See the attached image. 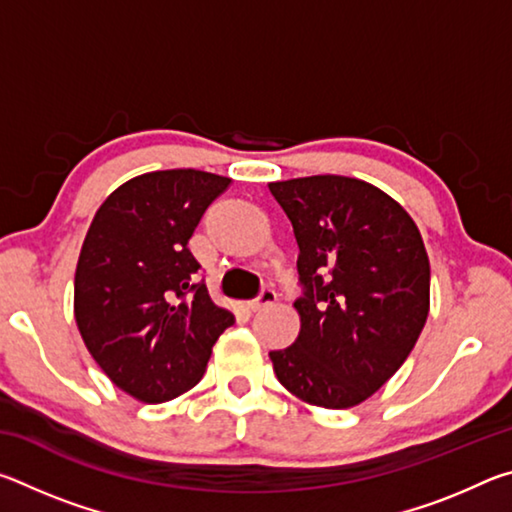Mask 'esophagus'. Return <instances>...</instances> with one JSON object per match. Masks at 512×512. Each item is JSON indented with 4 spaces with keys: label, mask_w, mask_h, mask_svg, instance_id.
Segmentation results:
<instances>
[{
    "label": "esophagus",
    "mask_w": 512,
    "mask_h": 512,
    "mask_svg": "<svg viewBox=\"0 0 512 512\" xmlns=\"http://www.w3.org/2000/svg\"><path fill=\"white\" fill-rule=\"evenodd\" d=\"M275 300H277V293L273 289H264L262 293H259V298H255L253 302H248V309L250 311H259V309H264L268 305H273Z\"/></svg>",
    "instance_id": "esophagus-1"
}]
</instances>
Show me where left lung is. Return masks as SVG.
<instances>
[{"instance_id":"obj_1","label":"left lung","mask_w":512,"mask_h":512,"mask_svg":"<svg viewBox=\"0 0 512 512\" xmlns=\"http://www.w3.org/2000/svg\"><path fill=\"white\" fill-rule=\"evenodd\" d=\"M293 225L300 334L268 357L291 395L323 409L366 402L409 357L429 316V257L395 198L348 176L268 183Z\"/></svg>"}]
</instances>
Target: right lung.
I'll list each match as a JSON object with an SVG mask.
<instances>
[{"mask_svg": "<svg viewBox=\"0 0 512 512\" xmlns=\"http://www.w3.org/2000/svg\"><path fill=\"white\" fill-rule=\"evenodd\" d=\"M232 180L196 169L126 180L94 214L74 275V318L99 368L144 404L201 381L216 339L235 323L216 307L187 241Z\"/></svg>", "mask_w": 512, "mask_h": 512, "instance_id": "add662e5", "label": "right lung"}]
</instances>
